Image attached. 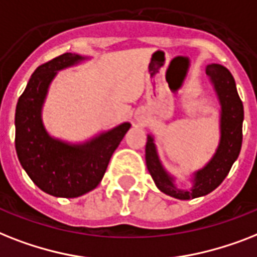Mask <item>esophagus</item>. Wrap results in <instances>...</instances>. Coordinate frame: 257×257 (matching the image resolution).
<instances>
[{
	"instance_id": "esophagus-1",
	"label": "esophagus",
	"mask_w": 257,
	"mask_h": 257,
	"mask_svg": "<svg viewBox=\"0 0 257 257\" xmlns=\"http://www.w3.org/2000/svg\"><path fill=\"white\" fill-rule=\"evenodd\" d=\"M136 120H137V121H141V120H143V118H141V117H140V116H137V117H136Z\"/></svg>"
}]
</instances>
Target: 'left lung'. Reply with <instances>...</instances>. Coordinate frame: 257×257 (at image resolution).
Returning a JSON list of instances; mask_svg holds the SVG:
<instances>
[{
	"label": "left lung",
	"mask_w": 257,
	"mask_h": 257,
	"mask_svg": "<svg viewBox=\"0 0 257 257\" xmlns=\"http://www.w3.org/2000/svg\"><path fill=\"white\" fill-rule=\"evenodd\" d=\"M206 74L210 76L220 103V141L216 153L203 169L194 174L191 190L177 189L174 179L169 176L158 158L154 140L148 136L145 147V160L150 176L162 193L177 199H191L206 194L223 182L230 173L233 162L239 157L243 141V103L237 95L233 76L226 67L220 64H208Z\"/></svg>",
	"instance_id": "1"
}]
</instances>
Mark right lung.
<instances>
[{
	"mask_svg": "<svg viewBox=\"0 0 257 257\" xmlns=\"http://www.w3.org/2000/svg\"><path fill=\"white\" fill-rule=\"evenodd\" d=\"M84 56L66 53L39 66L31 75L16 108V150L22 168L45 193L76 198L103 179L112 154L131 128L129 122L96 136L81 145L53 139L42 122V105L56 71L74 66Z\"/></svg>",
	"mask_w": 257,
	"mask_h": 257,
	"instance_id": "obj_1",
	"label": "right lung"
}]
</instances>
